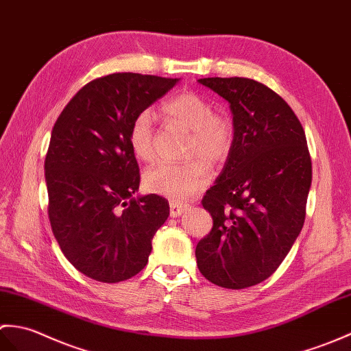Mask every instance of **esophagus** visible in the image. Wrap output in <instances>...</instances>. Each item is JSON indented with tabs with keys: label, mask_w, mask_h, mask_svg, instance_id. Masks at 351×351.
I'll return each mask as SVG.
<instances>
[{
	"label": "esophagus",
	"mask_w": 351,
	"mask_h": 351,
	"mask_svg": "<svg viewBox=\"0 0 351 351\" xmlns=\"http://www.w3.org/2000/svg\"><path fill=\"white\" fill-rule=\"evenodd\" d=\"M188 208H189V204H186V202H178V201L169 202V215L173 217L183 215Z\"/></svg>",
	"instance_id": "esophagus-1"
}]
</instances>
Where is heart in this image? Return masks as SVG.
<instances>
[{
	"label": "heart",
	"instance_id": "1",
	"mask_svg": "<svg viewBox=\"0 0 351 351\" xmlns=\"http://www.w3.org/2000/svg\"><path fill=\"white\" fill-rule=\"evenodd\" d=\"M162 111L168 120L189 130L184 163H158L144 173L147 191L174 199H186L208 183V168L230 158L236 128L225 112H215L212 102L195 91H183L167 100ZM156 134L149 111L139 112L129 129V144L139 160L150 162L156 154Z\"/></svg>",
	"mask_w": 351,
	"mask_h": 351
}]
</instances>
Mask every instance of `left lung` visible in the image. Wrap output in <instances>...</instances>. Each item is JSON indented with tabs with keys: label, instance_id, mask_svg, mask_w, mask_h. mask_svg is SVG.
<instances>
[{
	"label": "left lung",
	"instance_id": "1",
	"mask_svg": "<svg viewBox=\"0 0 351 351\" xmlns=\"http://www.w3.org/2000/svg\"><path fill=\"white\" fill-rule=\"evenodd\" d=\"M230 102L234 147L201 204L213 227L197 245L206 279L240 290L275 274L300 234L313 180L305 130L285 100L249 77H202Z\"/></svg>",
	"mask_w": 351,
	"mask_h": 351
}]
</instances>
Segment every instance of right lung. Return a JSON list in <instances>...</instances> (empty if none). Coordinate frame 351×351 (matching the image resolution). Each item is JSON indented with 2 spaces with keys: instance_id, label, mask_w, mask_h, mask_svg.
Here are the masks:
<instances>
[{
  "instance_id": "1",
  "label": "right lung",
  "mask_w": 351,
  "mask_h": 351,
  "mask_svg": "<svg viewBox=\"0 0 351 351\" xmlns=\"http://www.w3.org/2000/svg\"><path fill=\"white\" fill-rule=\"evenodd\" d=\"M177 81L141 73L97 77L53 124L45 159L49 222L66 258L95 281L115 284L139 274L169 215L163 197H132L139 168L129 129Z\"/></svg>"
}]
</instances>
